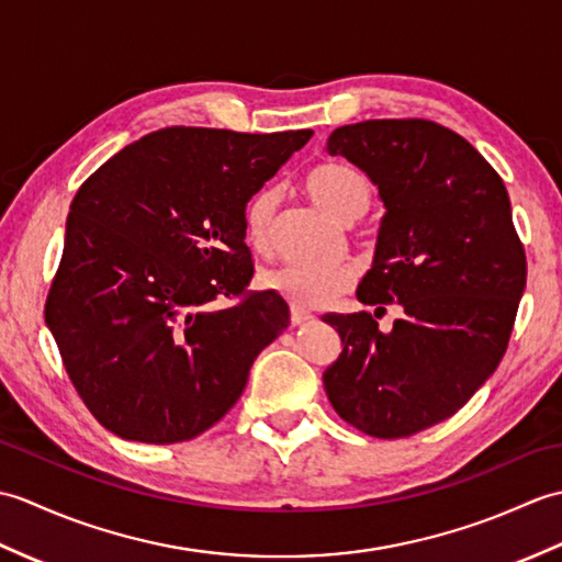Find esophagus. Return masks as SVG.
Returning a JSON list of instances; mask_svg holds the SVG:
<instances>
[{
    "label": "esophagus",
    "mask_w": 562,
    "mask_h": 562,
    "mask_svg": "<svg viewBox=\"0 0 562 562\" xmlns=\"http://www.w3.org/2000/svg\"><path fill=\"white\" fill-rule=\"evenodd\" d=\"M290 318H292V326H304V324H308V321H312L314 316L308 314V312H304V308H292Z\"/></svg>",
    "instance_id": "obj_1"
}]
</instances>
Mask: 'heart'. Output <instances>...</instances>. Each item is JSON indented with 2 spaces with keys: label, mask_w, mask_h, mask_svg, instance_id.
<instances>
[{
  "label": "heart",
  "mask_w": 562,
  "mask_h": 562,
  "mask_svg": "<svg viewBox=\"0 0 562 562\" xmlns=\"http://www.w3.org/2000/svg\"><path fill=\"white\" fill-rule=\"evenodd\" d=\"M304 190L314 205L328 212L333 220L352 222L372 205V186L367 176L357 171L350 164H321L304 178ZM278 195L266 188L246 202L244 210V232L248 246L262 254L268 248V234ZM262 284L278 292L296 308H318L326 306L340 292L348 290L350 278L342 268H316V266H282L262 274Z\"/></svg>",
  "instance_id": "b5f03b06"
}]
</instances>
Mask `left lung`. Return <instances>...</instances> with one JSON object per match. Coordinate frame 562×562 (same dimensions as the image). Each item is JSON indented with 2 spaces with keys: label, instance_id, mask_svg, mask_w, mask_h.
Here are the masks:
<instances>
[{
  "label": "left lung",
  "instance_id": "obj_1",
  "mask_svg": "<svg viewBox=\"0 0 562 562\" xmlns=\"http://www.w3.org/2000/svg\"><path fill=\"white\" fill-rule=\"evenodd\" d=\"M326 149L369 176L386 214L357 288L376 312L324 316L342 340L324 386L360 432L411 437L469 403L507 350L527 284L507 188L461 135L423 117L342 125ZM386 303L402 316L381 331Z\"/></svg>",
  "mask_w": 562,
  "mask_h": 562
}]
</instances>
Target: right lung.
Listing matches in <instances>:
<instances>
[{
  "label": "right lung",
  "mask_w": 562,
  "mask_h": 562,
  "mask_svg": "<svg viewBox=\"0 0 562 562\" xmlns=\"http://www.w3.org/2000/svg\"><path fill=\"white\" fill-rule=\"evenodd\" d=\"M312 130L166 127L77 190L45 324L81 401L113 435L173 445L244 393L290 324L278 292H248L244 210ZM236 299L229 307L216 302Z\"/></svg>",
  "instance_id": "right-lung-1"
}]
</instances>
